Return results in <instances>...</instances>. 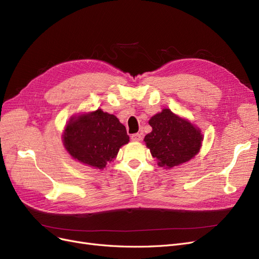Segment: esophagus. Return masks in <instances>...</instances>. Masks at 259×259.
Returning <instances> with one entry per match:
<instances>
[{"label": "esophagus", "mask_w": 259, "mask_h": 259, "mask_svg": "<svg viewBox=\"0 0 259 259\" xmlns=\"http://www.w3.org/2000/svg\"><path fill=\"white\" fill-rule=\"evenodd\" d=\"M131 140L133 142H139V141L142 140V135H141V133H135V135L131 136Z\"/></svg>", "instance_id": "34e87169"}]
</instances>
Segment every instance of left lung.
I'll use <instances>...</instances> for the list:
<instances>
[{"instance_id": "8db88e82", "label": "left lung", "mask_w": 259, "mask_h": 259, "mask_svg": "<svg viewBox=\"0 0 259 259\" xmlns=\"http://www.w3.org/2000/svg\"><path fill=\"white\" fill-rule=\"evenodd\" d=\"M148 123L153 130L145 136L144 141L159 166L173 168L199 153L203 141L201 131L169 108L154 115Z\"/></svg>"}]
</instances>
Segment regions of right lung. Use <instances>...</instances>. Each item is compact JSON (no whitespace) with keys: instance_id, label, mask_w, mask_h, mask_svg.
I'll list each match as a JSON object with an SVG mask.
<instances>
[{"instance_id":"obj_1","label":"right lung","mask_w":259,"mask_h":259,"mask_svg":"<svg viewBox=\"0 0 259 259\" xmlns=\"http://www.w3.org/2000/svg\"><path fill=\"white\" fill-rule=\"evenodd\" d=\"M129 142L126 127L116 116L97 111L73 116L63 132V145L81 163L103 169Z\"/></svg>"}]
</instances>
